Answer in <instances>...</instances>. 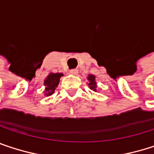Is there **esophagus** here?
Instances as JSON below:
<instances>
[{"instance_id":"esophagus-1","label":"esophagus","mask_w":154,"mask_h":154,"mask_svg":"<svg viewBox=\"0 0 154 154\" xmlns=\"http://www.w3.org/2000/svg\"><path fill=\"white\" fill-rule=\"evenodd\" d=\"M69 73H70L71 75L77 76V74H78V70H77V69H71V70L69 71Z\"/></svg>"}]
</instances>
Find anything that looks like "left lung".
<instances>
[{
	"label": "left lung",
	"mask_w": 154,
	"mask_h": 154,
	"mask_svg": "<svg viewBox=\"0 0 154 154\" xmlns=\"http://www.w3.org/2000/svg\"><path fill=\"white\" fill-rule=\"evenodd\" d=\"M87 80H88L87 85H88L89 88L94 92H97V83L95 80V76L94 75H88Z\"/></svg>",
	"instance_id": "left-lung-1"
}]
</instances>
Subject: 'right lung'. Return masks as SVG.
I'll return each instance as SVG.
<instances>
[{"label":"right lung","mask_w":154,"mask_h":154,"mask_svg":"<svg viewBox=\"0 0 154 154\" xmlns=\"http://www.w3.org/2000/svg\"><path fill=\"white\" fill-rule=\"evenodd\" d=\"M63 76L64 75L62 73H52V72H51L47 76L46 78L44 81V85L45 86V95L49 96L54 93L56 87L58 86V85L60 83V77H63Z\"/></svg>","instance_id":"right-lung-1"}]
</instances>
